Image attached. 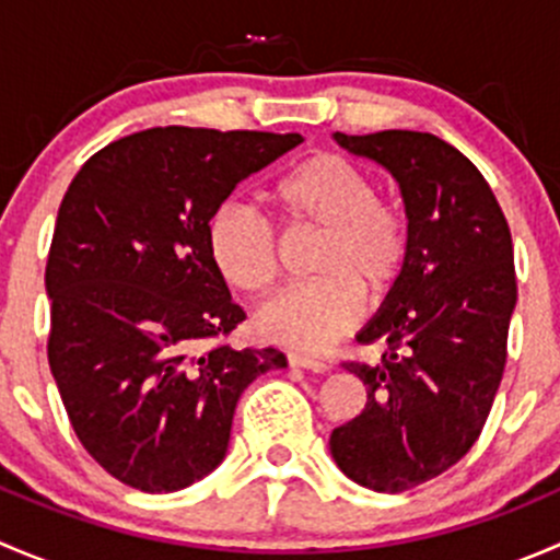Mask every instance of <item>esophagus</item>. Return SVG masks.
<instances>
[{"label":"esophagus","mask_w":560,"mask_h":560,"mask_svg":"<svg viewBox=\"0 0 560 560\" xmlns=\"http://www.w3.org/2000/svg\"><path fill=\"white\" fill-rule=\"evenodd\" d=\"M287 363H290L292 369H306V371H314V374L327 371V363H322V360H314V358H303V354H290Z\"/></svg>","instance_id":"esophagus-1"}]
</instances>
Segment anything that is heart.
I'll use <instances>...</instances> for the list:
<instances>
[{
	"instance_id": "obj_1",
	"label": "heart",
	"mask_w": 560,
	"mask_h": 560,
	"mask_svg": "<svg viewBox=\"0 0 560 560\" xmlns=\"http://www.w3.org/2000/svg\"><path fill=\"white\" fill-rule=\"evenodd\" d=\"M273 202L290 230L325 233L314 259L322 279L265 303L254 327L281 347L322 352L358 325L363 292L382 301L400 284L411 252L409 222L395 202L382 200L363 167L332 151L292 167L273 186ZM208 254L219 276L246 295H265L279 279V241L244 206L213 213Z\"/></svg>"
}]
</instances>
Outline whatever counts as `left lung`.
I'll list each match as a JSON object with an SVG mask.
<instances>
[{"mask_svg": "<svg viewBox=\"0 0 560 560\" xmlns=\"http://www.w3.org/2000/svg\"><path fill=\"white\" fill-rule=\"evenodd\" d=\"M332 140L398 180L411 252L400 284L358 332L385 343L382 360L343 365L369 400L330 433V453L363 488L400 493L455 466L482 433L517 303L512 235L482 173L436 135Z\"/></svg>", "mask_w": 560, "mask_h": 560, "instance_id": "obj_1", "label": "left lung"}]
</instances>
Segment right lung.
Here are the masks:
<instances>
[{
  "mask_svg": "<svg viewBox=\"0 0 560 560\" xmlns=\"http://www.w3.org/2000/svg\"><path fill=\"white\" fill-rule=\"evenodd\" d=\"M298 132L154 127L78 171L45 265L48 363L72 431L110 477L173 493L228 455L233 415L279 349L211 343L246 319L208 254L235 186Z\"/></svg>",
  "mask_w": 560,
  "mask_h": 560,
  "instance_id": "obj_1",
  "label": "right lung"
}]
</instances>
